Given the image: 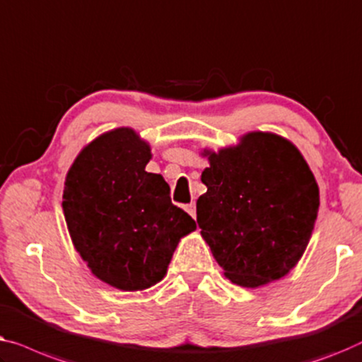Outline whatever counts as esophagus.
Wrapping results in <instances>:
<instances>
[{
  "mask_svg": "<svg viewBox=\"0 0 362 362\" xmlns=\"http://www.w3.org/2000/svg\"><path fill=\"white\" fill-rule=\"evenodd\" d=\"M185 211L190 215L192 218H197V210H195V203H190V205L185 206Z\"/></svg>",
  "mask_w": 362,
  "mask_h": 362,
  "instance_id": "34e87169",
  "label": "esophagus"
}]
</instances>
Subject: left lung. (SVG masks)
Returning <instances> with one entry per match:
<instances>
[{"label": "left lung", "instance_id": "8db88e82", "mask_svg": "<svg viewBox=\"0 0 362 362\" xmlns=\"http://www.w3.org/2000/svg\"><path fill=\"white\" fill-rule=\"evenodd\" d=\"M206 192L197 223L226 279L257 288L287 276L302 259L320 206V188L298 147L269 131L200 151Z\"/></svg>", "mask_w": 362, "mask_h": 362}]
</instances>
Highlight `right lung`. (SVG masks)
I'll return each mask as SVG.
<instances>
[{"label": "right lung", "mask_w": 362, "mask_h": 362, "mask_svg": "<svg viewBox=\"0 0 362 362\" xmlns=\"http://www.w3.org/2000/svg\"><path fill=\"white\" fill-rule=\"evenodd\" d=\"M151 144L132 128L90 141L64 183V216L75 251L111 287L137 292L165 277L180 239L197 230L172 205L160 174L146 172Z\"/></svg>", "instance_id": "obj_1"}]
</instances>
